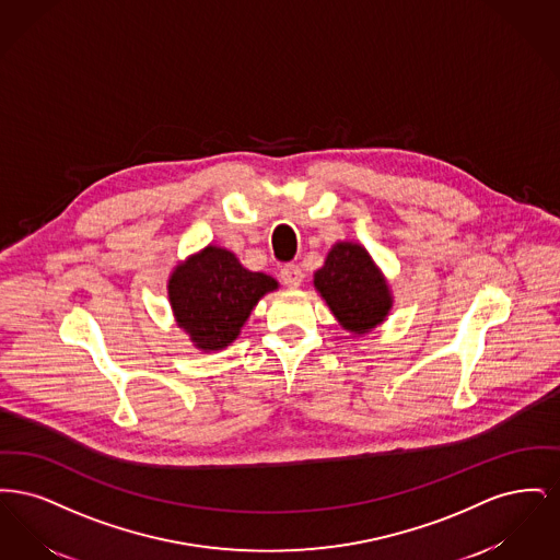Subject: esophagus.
<instances>
[{
    "label": "esophagus",
    "mask_w": 560,
    "mask_h": 560,
    "mask_svg": "<svg viewBox=\"0 0 560 560\" xmlns=\"http://www.w3.org/2000/svg\"><path fill=\"white\" fill-rule=\"evenodd\" d=\"M279 277H281V281H283L288 288H292V290L300 288V285H302V279H304L302 268L298 267V265H285V267L281 268Z\"/></svg>",
    "instance_id": "34e87169"
}]
</instances>
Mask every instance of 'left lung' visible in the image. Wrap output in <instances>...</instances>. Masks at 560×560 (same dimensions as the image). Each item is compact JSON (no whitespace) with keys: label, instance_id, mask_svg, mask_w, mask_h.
I'll list each match as a JSON object with an SVG mask.
<instances>
[{"label":"left lung","instance_id":"left-lung-1","mask_svg":"<svg viewBox=\"0 0 560 560\" xmlns=\"http://www.w3.org/2000/svg\"><path fill=\"white\" fill-rule=\"evenodd\" d=\"M331 315L352 336L370 334L388 319L393 311V292L382 268L372 254L354 241H338L325 256V262L313 275Z\"/></svg>","mask_w":560,"mask_h":560}]
</instances>
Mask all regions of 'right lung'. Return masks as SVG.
<instances>
[{
    "label": "right lung",
    "instance_id": "add662e5",
    "mask_svg": "<svg viewBox=\"0 0 560 560\" xmlns=\"http://www.w3.org/2000/svg\"><path fill=\"white\" fill-rule=\"evenodd\" d=\"M275 290L277 279L247 270L231 249L212 243L178 262L167 279L174 320L203 352L231 347L254 306Z\"/></svg>",
    "mask_w": 560,
    "mask_h": 560
}]
</instances>
